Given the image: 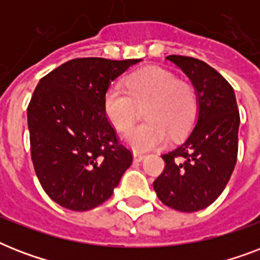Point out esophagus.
<instances>
[{"mask_svg":"<svg viewBox=\"0 0 260 260\" xmlns=\"http://www.w3.org/2000/svg\"><path fill=\"white\" fill-rule=\"evenodd\" d=\"M144 158H146V155H144V154H140V152H134V160H135V162H142Z\"/></svg>","mask_w":260,"mask_h":260,"instance_id":"obj_1","label":"esophagus"}]
</instances>
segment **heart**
I'll return each mask as SVG.
<instances>
[{"instance_id":"1","label":"heart","mask_w":260,"mask_h":260,"mask_svg":"<svg viewBox=\"0 0 260 260\" xmlns=\"http://www.w3.org/2000/svg\"><path fill=\"white\" fill-rule=\"evenodd\" d=\"M128 90L113 85L104 95L106 117L117 129L125 131L136 116V105H144L148 122L126 131L122 139L136 152L163 147L185 132L197 113V98L189 83L160 67H147L135 73L126 82Z\"/></svg>"}]
</instances>
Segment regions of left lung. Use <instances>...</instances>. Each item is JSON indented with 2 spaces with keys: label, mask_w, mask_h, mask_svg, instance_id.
Wrapping results in <instances>:
<instances>
[{
  "label": "left lung",
  "mask_w": 260,
  "mask_h": 260,
  "mask_svg": "<svg viewBox=\"0 0 260 260\" xmlns=\"http://www.w3.org/2000/svg\"><path fill=\"white\" fill-rule=\"evenodd\" d=\"M166 59L190 79L197 114L185 142L162 155L166 166L154 189L165 205L197 212L217 200L234 173L240 116L232 86L209 64L179 55Z\"/></svg>",
  "instance_id": "left-lung-1"
}]
</instances>
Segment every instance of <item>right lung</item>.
<instances>
[{
    "label": "right lung",
    "mask_w": 260,
    "mask_h": 260,
    "mask_svg": "<svg viewBox=\"0 0 260 260\" xmlns=\"http://www.w3.org/2000/svg\"><path fill=\"white\" fill-rule=\"evenodd\" d=\"M142 59H73L51 71L30 98V155L52 201L83 212L113 194L132 163L106 118L104 95L110 83Z\"/></svg>",
    "instance_id": "add662e5"
}]
</instances>
